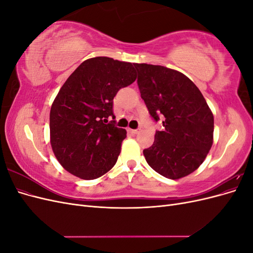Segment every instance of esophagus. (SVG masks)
Instances as JSON below:
<instances>
[{
    "label": "esophagus",
    "mask_w": 253,
    "mask_h": 253,
    "mask_svg": "<svg viewBox=\"0 0 253 253\" xmlns=\"http://www.w3.org/2000/svg\"><path fill=\"white\" fill-rule=\"evenodd\" d=\"M128 132L132 134H137L138 133V129H133V128H128Z\"/></svg>",
    "instance_id": "esophagus-1"
}]
</instances>
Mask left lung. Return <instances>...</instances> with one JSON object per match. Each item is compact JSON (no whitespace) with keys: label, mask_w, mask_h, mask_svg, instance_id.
<instances>
[{"label":"left lung","mask_w":253,"mask_h":253,"mask_svg":"<svg viewBox=\"0 0 253 253\" xmlns=\"http://www.w3.org/2000/svg\"><path fill=\"white\" fill-rule=\"evenodd\" d=\"M138 87L151 117L163 131L143 150L153 170L170 179L194 172L213 143L214 118L203 94L187 76L162 65L135 63Z\"/></svg>","instance_id":"1"}]
</instances>
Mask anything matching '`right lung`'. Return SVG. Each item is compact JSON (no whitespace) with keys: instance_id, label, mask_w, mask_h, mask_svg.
<instances>
[{"instance_id":"1","label":"right lung","mask_w":253,"mask_h":253,"mask_svg":"<svg viewBox=\"0 0 253 253\" xmlns=\"http://www.w3.org/2000/svg\"><path fill=\"white\" fill-rule=\"evenodd\" d=\"M133 63L96 57L67 78L49 114L50 144L60 165L82 179H95L116 164L125 128L115 126L113 99L136 80Z\"/></svg>"}]
</instances>
